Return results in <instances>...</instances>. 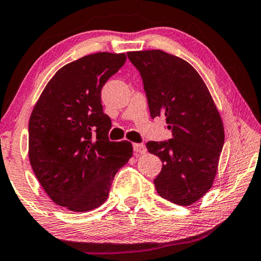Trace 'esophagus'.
<instances>
[{"mask_svg":"<svg viewBox=\"0 0 261 261\" xmlns=\"http://www.w3.org/2000/svg\"><path fill=\"white\" fill-rule=\"evenodd\" d=\"M134 151L136 153H145L146 148H145V145L139 144V143H135V144H134Z\"/></svg>","mask_w":261,"mask_h":261,"instance_id":"34e87169","label":"esophagus"}]
</instances>
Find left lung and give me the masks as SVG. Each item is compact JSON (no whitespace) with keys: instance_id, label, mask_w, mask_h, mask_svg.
Listing matches in <instances>:
<instances>
[{"instance_id":"1","label":"left lung","mask_w":261,"mask_h":261,"mask_svg":"<svg viewBox=\"0 0 261 261\" xmlns=\"http://www.w3.org/2000/svg\"><path fill=\"white\" fill-rule=\"evenodd\" d=\"M141 73L150 116L164 117L172 138L148 142L146 149L162 161L153 179L160 196L179 205L200 200L214 182L225 131L211 93L196 69L163 50L129 52Z\"/></svg>"}]
</instances>
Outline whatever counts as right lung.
I'll use <instances>...</instances> for the list:
<instances>
[{"instance_id": "1", "label": "right lung", "mask_w": 261, "mask_h": 261, "mask_svg": "<svg viewBox=\"0 0 261 261\" xmlns=\"http://www.w3.org/2000/svg\"><path fill=\"white\" fill-rule=\"evenodd\" d=\"M126 56L100 52L65 65L42 91L29 119V161L53 202L73 212L98 208L132 156L130 142H111L102 86Z\"/></svg>"}]
</instances>
